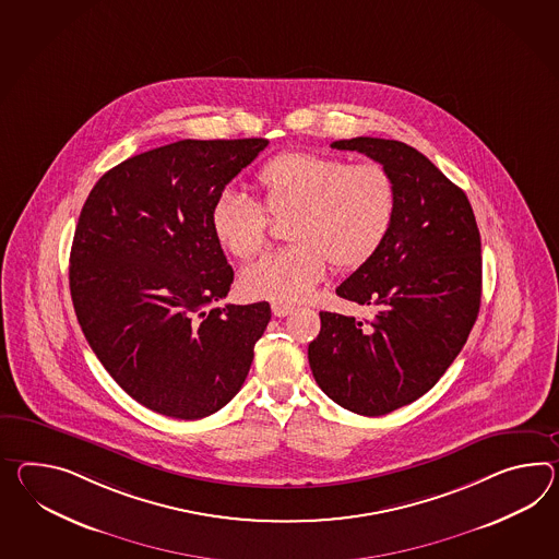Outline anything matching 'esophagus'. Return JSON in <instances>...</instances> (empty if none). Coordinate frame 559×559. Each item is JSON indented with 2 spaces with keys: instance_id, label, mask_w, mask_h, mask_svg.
<instances>
[{
  "instance_id": "1",
  "label": "esophagus",
  "mask_w": 559,
  "mask_h": 559,
  "mask_svg": "<svg viewBox=\"0 0 559 559\" xmlns=\"http://www.w3.org/2000/svg\"><path fill=\"white\" fill-rule=\"evenodd\" d=\"M293 311H295L293 305H285V302H274L273 305L274 317H286V314H290Z\"/></svg>"
}]
</instances>
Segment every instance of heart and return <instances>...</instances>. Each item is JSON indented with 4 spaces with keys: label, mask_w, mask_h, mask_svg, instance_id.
Returning <instances> with one entry per match:
<instances>
[{
    "label": "heart",
    "mask_w": 559,
    "mask_h": 559,
    "mask_svg": "<svg viewBox=\"0 0 559 559\" xmlns=\"http://www.w3.org/2000/svg\"><path fill=\"white\" fill-rule=\"evenodd\" d=\"M262 205L238 191L219 193L210 226L219 246L240 260L269 242V217L286 218L281 248L246 266L240 288L250 299L297 302L313 295L329 262L340 271L364 266L392 230L397 188L380 162L347 164L314 151H285L257 174Z\"/></svg>",
    "instance_id": "1"
}]
</instances>
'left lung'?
Returning a JSON list of instances; mask_svg holds the SVG:
<instances>
[{
    "label": "left lung",
    "mask_w": 559,
    "mask_h": 559,
    "mask_svg": "<svg viewBox=\"0 0 559 559\" xmlns=\"http://www.w3.org/2000/svg\"><path fill=\"white\" fill-rule=\"evenodd\" d=\"M394 176L397 207L380 250L337 286L373 305V321L321 311L309 343L313 378L341 408L383 416L426 394L461 354L480 307V234L464 191L420 151L394 139L331 143Z\"/></svg>",
    "instance_id": "8db88e82"
}]
</instances>
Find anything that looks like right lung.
Wrapping results in <instances>:
<instances>
[{"label": "right lung", "mask_w": 559, "mask_h": 559, "mask_svg": "<svg viewBox=\"0 0 559 559\" xmlns=\"http://www.w3.org/2000/svg\"><path fill=\"white\" fill-rule=\"evenodd\" d=\"M266 139H183L129 157L96 181L70 250L82 333L145 408L198 420L240 392L271 321L266 300L224 299L234 281L210 214Z\"/></svg>", "instance_id": "right-lung-1"}]
</instances>
